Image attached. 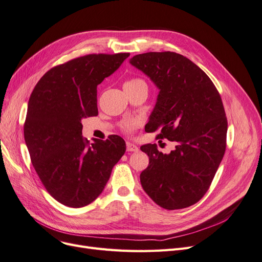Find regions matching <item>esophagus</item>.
<instances>
[{
	"instance_id": "esophagus-1",
	"label": "esophagus",
	"mask_w": 262,
	"mask_h": 262,
	"mask_svg": "<svg viewBox=\"0 0 262 262\" xmlns=\"http://www.w3.org/2000/svg\"><path fill=\"white\" fill-rule=\"evenodd\" d=\"M139 150V147L135 144L133 143H130V142H127V151H138Z\"/></svg>"
}]
</instances>
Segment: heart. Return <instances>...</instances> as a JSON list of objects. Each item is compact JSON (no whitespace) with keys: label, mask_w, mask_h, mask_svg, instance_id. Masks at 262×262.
<instances>
[{"label":"heart","mask_w":262,"mask_h":262,"mask_svg":"<svg viewBox=\"0 0 262 262\" xmlns=\"http://www.w3.org/2000/svg\"><path fill=\"white\" fill-rule=\"evenodd\" d=\"M142 86L147 87V86H146V82L143 79L132 78V79L124 82L123 89L124 88H137V87H142ZM137 125H138V121L134 120V119H131V120H127L125 122H123L122 128H123V130H125L127 132H131L135 127H137Z\"/></svg>","instance_id":"1"}]
</instances>
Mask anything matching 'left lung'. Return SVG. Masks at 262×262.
Listing matches in <instances>:
<instances>
[{
    "label": "left lung",
    "instance_id": "obj_1",
    "mask_svg": "<svg viewBox=\"0 0 262 262\" xmlns=\"http://www.w3.org/2000/svg\"><path fill=\"white\" fill-rule=\"evenodd\" d=\"M130 63L159 89L146 132L175 143L162 154L156 144L141 146L149 164L141 173L144 191L166 210L196 203L205 194L226 150L228 122L213 81L188 58L176 52H146Z\"/></svg>",
    "mask_w": 262,
    "mask_h": 262
}]
</instances>
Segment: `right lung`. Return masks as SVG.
Wrapping results in <instances>:
<instances>
[{
	"label": "right lung",
	"mask_w": 262,
	"mask_h": 262,
	"mask_svg": "<svg viewBox=\"0 0 262 262\" xmlns=\"http://www.w3.org/2000/svg\"><path fill=\"white\" fill-rule=\"evenodd\" d=\"M130 56L88 55L52 68L28 103L25 141L47 191L70 207L90 204L101 194L114 165L125 151L118 135L82 139L81 119L97 116V87Z\"/></svg>",
	"instance_id": "right-lung-1"
}]
</instances>
